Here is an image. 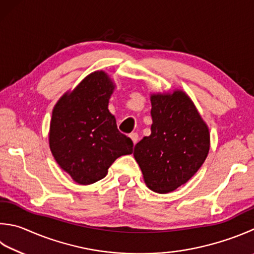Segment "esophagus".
<instances>
[{
    "label": "esophagus",
    "mask_w": 254,
    "mask_h": 254,
    "mask_svg": "<svg viewBox=\"0 0 254 254\" xmlns=\"http://www.w3.org/2000/svg\"><path fill=\"white\" fill-rule=\"evenodd\" d=\"M129 136H130L131 140H132V142H133V145H136L137 141H138V138H139V136H138V133H137V132H131Z\"/></svg>",
    "instance_id": "obj_1"
}]
</instances>
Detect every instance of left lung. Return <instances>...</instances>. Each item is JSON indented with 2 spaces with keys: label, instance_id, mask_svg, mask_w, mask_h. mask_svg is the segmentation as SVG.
<instances>
[{
  "label": "left lung",
  "instance_id": "1",
  "mask_svg": "<svg viewBox=\"0 0 254 254\" xmlns=\"http://www.w3.org/2000/svg\"><path fill=\"white\" fill-rule=\"evenodd\" d=\"M151 133L135 146L133 157L148 188L168 193L186 184L208 156L209 129L181 90L151 96Z\"/></svg>",
  "mask_w": 254,
  "mask_h": 254
}]
</instances>
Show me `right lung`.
Instances as JSON below:
<instances>
[{"label": "right lung", "mask_w": 254, "mask_h": 254, "mask_svg": "<svg viewBox=\"0 0 254 254\" xmlns=\"http://www.w3.org/2000/svg\"><path fill=\"white\" fill-rule=\"evenodd\" d=\"M115 86L105 71H94L52 114L50 148L57 164L79 185L103 179L118 157L132 152V140L118 130L108 111Z\"/></svg>", "instance_id": "add662e5"}]
</instances>
